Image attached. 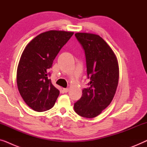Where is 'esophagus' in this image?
I'll return each mask as SVG.
<instances>
[{"instance_id":"esophagus-1","label":"esophagus","mask_w":147,"mask_h":147,"mask_svg":"<svg viewBox=\"0 0 147 147\" xmlns=\"http://www.w3.org/2000/svg\"><path fill=\"white\" fill-rule=\"evenodd\" d=\"M69 91V88H63V92L64 93H67Z\"/></svg>"}]
</instances>
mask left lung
I'll return each instance as SVG.
<instances>
[{"instance_id": "left-lung-1", "label": "left lung", "mask_w": 147, "mask_h": 147, "mask_svg": "<svg viewBox=\"0 0 147 147\" xmlns=\"http://www.w3.org/2000/svg\"><path fill=\"white\" fill-rule=\"evenodd\" d=\"M85 51L88 87L82 90L74 110L82 117L92 118L102 113L113 100L119 80V67L115 53L107 43L96 34L77 33Z\"/></svg>"}]
</instances>
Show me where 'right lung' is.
Wrapping results in <instances>:
<instances>
[{"label":"right lung","mask_w":147,"mask_h":147,"mask_svg":"<svg viewBox=\"0 0 147 147\" xmlns=\"http://www.w3.org/2000/svg\"><path fill=\"white\" fill-rule=\"evenodd\" d=\"M74 32L51 30L42 33L26 46L20 58L17 84L27 105L37 112L53 107L59 91L49 79L48 69Z\"/></svg>","instance_id":"right-lung-1"}]
</instances>
